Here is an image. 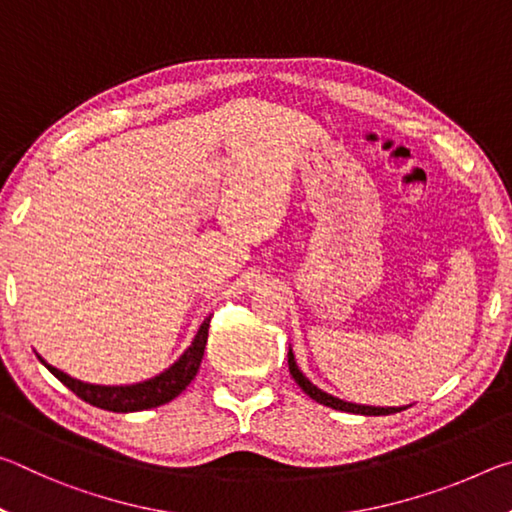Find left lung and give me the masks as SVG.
<instances>
[{
	"label": "left lung",
	"instance_id": "8db88e82",
	"mask_svg": "<svg viewBox=\"0 0 512 512\" xmlns=\"http://www.w3.org/2000/svg\"><path fill=\"white\" fill-rule=\"evenodd\" d=\"M289 372L291 377L296 379V384L305 391L311 400H316L318 404H325V406H332V409L336 411H345V413H359V415H391V413H397V411H404L402 406L400 409H395V406H388V409H384V406H363V404H352V402H343L339 400V397H332L320 391V388H316L311 381L302 375V372L298 370L296 366V359H293V352L289 350Z\"/></svg>",
	"mask_w": 512,
	"mask_h": 512
}]
</instances>
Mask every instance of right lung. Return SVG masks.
Masks as SVG:
<instances>
[{"mask_svg": "<svg viewBox=\"0 0 512 512\" xmlns=\"http://www.w3.org/2000/svg\"><path fill=\"white\" fill-rule=\"evenodd\" d=\"M207 329H210V318L203 320L201 329H198L196 339L192 345L185 350L183 357H180L171 368L160 372L158 377L146 379L142 384H133V386H94V384H85V381H79L74 377L65 375L58 368L49 366V363L38 357L42 363H45L47 370L51 375L58 377L63 384L69 388V391L76 393L83 402H88L92 406H99L103 411H115V413H131V411H144V409H153V406L167 404L173 397H178L189 386V381L196 377L198 366L203 361V352H205V343H207Z\"/></svg>", "mask_w": 512, "mask_h": 512, "instance_id": "right-lung-1", "label": "right lung"}]
</instances>
